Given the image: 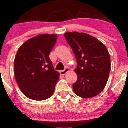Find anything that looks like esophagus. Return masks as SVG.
<instances>
[{"label": "esophagus", "instance_id": "esophagus-1", "mask_svg": "<svg viewBox=\"0 0 128 128\" xmlns=\"http://www.w3.org/2000/svg\"><path fill=\"white\" fill-rule=\"evenodd\" d=\"M69 71H70V69L68 68H66L65 70H64V71H60V74H61V75H65V74H66L67 72H68Z\"/></svg>", "mask_w": 128, "mask_h": 128}]
</instances>
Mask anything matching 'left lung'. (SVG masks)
<instances>
[{
	"label": "left lung",
	"instance_id": "left-lung-1",
	"mask_svg": "<svg viewBox=\"0 0 128 128\" xmlns=\"http://www.w3.org/2000/svg\"><path fill=\"white\" fill-rule=\"evenodd\" d=\"M77 60V81L73 91L82 98H91L103 91L111 70L110 56L103 42L94 37L76 32L64 34Z\"/></svg>",
	"mask_w": 128,
	"mask_h": 128
}]
</instances>
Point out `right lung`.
<instances>
[{
	"label": "right lung",
	"instance_id": "obj_1",
	"mask_svg": "<svg viewBox=\"0 0 128 128\" xmlns=\"http://www.w3.org/2000/svg\"><path fill=\"white\" fill-rule=\"evenodd\" d=\"M57 34H40L25 41L14 58L16 80L23 94L30 100L50 98L59 80L49 55L56 43Z\"/></svg>",
	"mask_w": 128,
	"mask_h": 128
}]
</instances>
